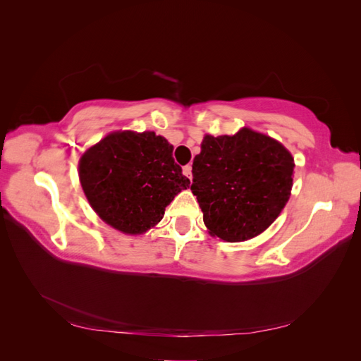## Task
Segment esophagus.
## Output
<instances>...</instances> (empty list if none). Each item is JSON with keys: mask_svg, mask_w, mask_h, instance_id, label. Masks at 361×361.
Instances as JSON below:
<instances>
[{"mask_svg": "<svg viewBox=\"0 0 361 361\" xmlns=\"http://www.w3.org/2000/svg\"><path fill=\"white\" fill-rule=\"evenodd\" d=\"M183 174H185V176H187L190 180L192 179V169H191L190 164H188V166L183 167Z\"/></svg>", "mask_w": 361, "mask_h": 361, "instance_id": "obj_1", "label": "esophagus"}]
</instances>
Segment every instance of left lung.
Listing matches in <instances>:
<instances>
[{"label":"left lung","mask_w":361,"mask_h":361,"mask_svg":"<svg viewBox=\"0 0 361 361\" xmlns=\"http://www.w3.org/2000/svg\"><path fill=\"white\" fill-rule=\"evenodd\" d=\"M293 167L285 146L250 128L204 135L192 161L191 191L209 233L241 243L267 231L289 200Z\"/></svg>","instance_id":"left-lung-1"}]
</instances>
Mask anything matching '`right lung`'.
Listing matches in <instances>:
<instances>
[{
	"instance_id": "right-lung-1",
	"label": "right lung",
	"mask_w": 361,
	"mask_h": 361,
	"mask_svg": "<svg viewBox=\"0 0 361 361\" xmlns=\"http://www.w3.org/2000/svg\"><path fill=\"white\" fill-rule=\"evenodd\" d=\"M80 182L93 211L128 235L157 226L190 179L173 159V146L155 133L117 130L84 152Z\"/></svg>"
}]
</instances>
